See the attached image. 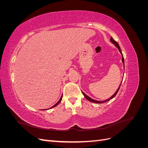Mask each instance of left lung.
I'll use <instances>...</instances> for the list:
<instances>
[{
    "label": "left lung",
    "instance_id": "1",
    "mask_svg": "<svg viewBox=\"0 0 148 148\" xmlns=\"http://www.w3.org/2000/svg\"><path fill=\"white\" fill-rule=\"evenodd\" d=\"M110 41H111L114 44H115V46L118 48V49L119 50L120 52L121 53V54H122V62H123V65H124V58H123V54H122V51H121V49H120V46H119V44H118L117 42H116V41H115V40H114L112 38V37L110 38ZM124 68H125V66H124ZM120 85H121V84H120V86H119L118 89L117 90V91H116V92L114 93V95L113 96H112L110 98H109L108 99H107V100L104 101H96V100H95V99H91V97H89L88 96H87L86 95H85V94H84L83 92H82V93H83V95H84V96L85 97V98H86V99H88V101H89L90 102H95V103H97V104H100V103H104V102H107V101H109V100H110V99H112V98H114V97L116 96V95H117V92H118V91H119V89H120Z\"/></svg>",
    "mask_w": 148,
    "mask_h": 148
}]
</instances>
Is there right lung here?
Segmentation results:
<instances>
[{
    "instance_id": "obj_1",
    "label": "right lung",
    "mask_w": 148,
    "mask_h": 148,
    "mask_svg": "<svg viewBox=\"0 0 148 148\" xmlns=\"http://www.w3.org/2000/svg\"><path fill=\"white\" fill-rule=\"evenodd\" d=\"M62 97H60V100H59V101H58V102H57V103H56V104H55V105H54V106H52V107H51V108H53V107H56V106H57V105H58V104H59V103H60V101H62Z\"/></svg>"
}]
</instances>
